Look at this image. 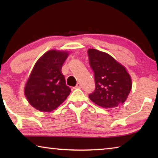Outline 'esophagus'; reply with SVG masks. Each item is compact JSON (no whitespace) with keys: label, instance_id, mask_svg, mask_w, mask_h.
I'll use <instances>...</instances> for the list:
<instances>
[{"label":"esophagus","instance_id":"1","mask_svg":"<svg viewBox=\"0 0 158 158\" xmlns=\"http://www.w3.org/2000/svg\"><path fill=\"white\" fill-rule=\"evenodd\" d=\"M80 88H81V84H80L79 83H78V84H77L76 85V86L74 87V89H80Z\"/></svg>","mask_w":158,"mask_h":158}]
</instances>
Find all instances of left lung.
I'll return each instance as SVG.
<instances>
[{
  "label": "left lung",
  "instance_id": "8db88e82",
  "mask_svg": "<svg viewBox=\"0 0 158 158\" xmlns=\"http://www.w3.org/2000/svg\"><path fill=\"white\" fill-rule=\"evenodd\" d=\"M89 64L94 73L95 89L89 98L105 108L123 104L132 89V80L124 68L108 53L95 49L88 50Z\"/></svg>",
  "mask_w": 158,
  "mask_h": 158
}]
</instances>
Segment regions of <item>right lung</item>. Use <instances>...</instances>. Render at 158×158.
Listing matches in <instances>:
<instances>
[{
  "label": "right lung",
  "mask_w": 158,
  "mask_h": 158,
  "mask_svg": "<svg viewBox=\"0 0 158 158\" xmlns=\"http://www.w3.org/2000/svg\"><path fill=\"white\" fill-rule=\"evenodd\" d=\"M69 53L50 50L39 58L26 82L24 93L28 102L41 111L59 106L71 92L61 68Z\"/></svg>",
  "instance_id": "right-lung-1"
}]
</instances>
